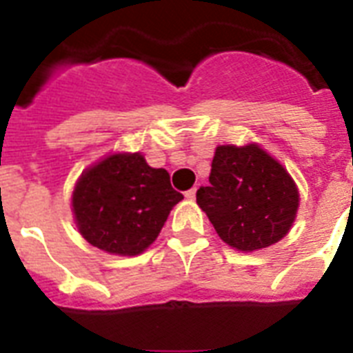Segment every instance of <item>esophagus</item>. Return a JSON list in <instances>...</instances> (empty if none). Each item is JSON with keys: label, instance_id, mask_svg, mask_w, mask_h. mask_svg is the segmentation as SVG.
I'll use <instances>...</instances> for the list:
<instances>
[{"label": "esophagus", "instance_id": "1", "mask_svg": "<svg viewBox=\"0 0 353 353\" xmlns=\"http://www.w3.org/2000/svg\"><path fill=\"white\" fill-rule=\"evenodd\" d=\"M196 192H198V188H190V190H187V192H185V198L190 199V201H194V199H196Z\"/></svg>", "mask_w": 353, "mask_h": 353}]
</instances>
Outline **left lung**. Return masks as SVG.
<instances>
[{
	"label": "left lung",
	"mask_w": 353,
	"mask_h": 353,
	"mask_svg": "<svg viewBox=\"0 0 353 353\" xmlns=\"http://www.w3.org/2000/svg\"><path fill=\"white\" fill-rule=\"evenodd\" d=\"M299 199L290 172L256 143L218 146L209 187L196 194L218 236L241 252L282 240L295 221Z\"/></svg>",
	"instance_id": "left-lung-1"
}]
</instances>
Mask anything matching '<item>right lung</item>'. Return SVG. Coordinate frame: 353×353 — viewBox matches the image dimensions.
Wrapping results in <instances>:
<instances>
[{
    "instance_id": "right-lung-1",
    "label": "right lung",
    "mask_w": 353,
    "mask_h": 353,
    "mask_svg": "<svg viewBox=\"0 0 353 353\" xmlns=\"http://www.w3.org/2000/svg\"><path fill=\"white\" fill-rule=\"evenodd\" d=\"M183 199L165 168H152L141 152L106 155L74 185L71 210L79 232L110 254L135 256L159 236Z\"/></svg>"
}]
</instances>
